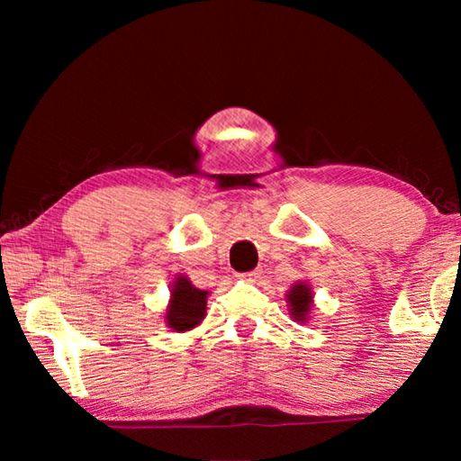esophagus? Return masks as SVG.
Listing matches in <instances>:
<instances>
[{"mask_svg": "<svg viewBox=\"0 0 461 461\" xmlns=\"http://www.w3.org/2000/svg\"><path fill=\"white\" fill-rule=\"evenodd\" d=\"M260 275H262L260 270H249V272H241L240 276L244 280H256V278H260Z\"/></svg>", "mask_w": 461, "mask_h": 461, "instance_id": "1", "label": "esophagus"}]
</instances>
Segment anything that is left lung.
<instances>
[{
  "label": "left lung",
  "instance_id": "1",
  "mask_svg": "<svg viewBox=\"0 0 461 461\" xmlns=\"http://www.w3.org/2000/svg\"><path fill=\"white\" fill-rule=\"evenodd\" d=\"M286 301L291 303V313L296 321H305L307 313L311 311V303H313V294H311L307 285H294L293 291L288 293Z\"/></svg>",
  "mask_w": 461,
  "mask_h": 461
}]
</instances>
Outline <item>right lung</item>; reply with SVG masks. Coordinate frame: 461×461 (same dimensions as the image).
Returning <instances> with one entry per match:
<instances>
[{
	"instance_id": "add662e5",
	"label": "right lung",
	"mask_w": 461,
	"mask_h": 461,
	"mask_svg": "<svg viewBox=\"0 0 461 461\" xmlns=\"http://www.w3.org/2000/svg\"><path fill=\"white\" fill-rule=\"evenodd\" d=\"M207 291L193 286L185 276L176 278L170 305L167 311V323L176 331H189L205 317Z\"/></svg>"
}]
</instances>
